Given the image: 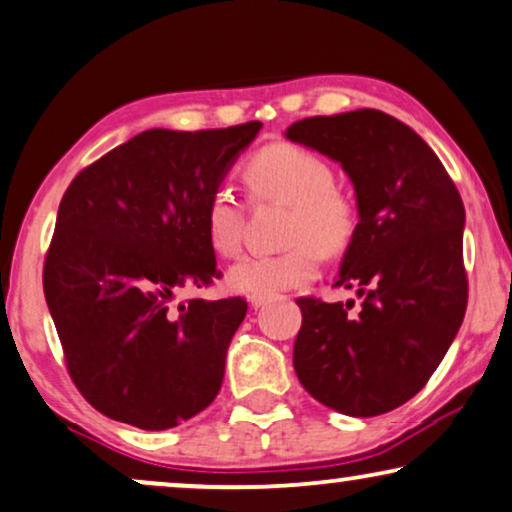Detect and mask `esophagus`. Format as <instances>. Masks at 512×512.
<instances>
[{
    "mask_svg": "<svg viewBox=\"0 0 512 512\" xmlns=\"http://www.w3.org/2000/svg\"><path fill=\"white\" fill-rule=\"evenodd\" d=\"M269 304V299H264V297H250V306L252 309H262V306H267Z\"/></svg>",
    "mask_w": 512,
    "mask_h": 512,
    "instance_id": "obj_1",
    "label": "esophagus"
}]
</instances>
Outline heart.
<instances>
[{"label": "heart", "instance_id": "heart-1", "mask_svg": "<svg viewBox=\"0 0 512 512\" xmlns=\"http://www.w3.org/2000/svg\"><path fill=\"white\" fill-rule=\"evenodd\" d=\"M243 182L252 201L290 206L285 241L278 255H248L227 274V285L248 297H278L316 278L320 252L339 255L358 227V210L335 187V173L309 149L276 142L243 163ZM243 201L227 187L210 192L203 206V229L217 255L236 257L243 245Z\"/></svg>", "mask_w": 512, "mask_h": 512}]
</instances>
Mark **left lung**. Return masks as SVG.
Returning <instances> with one entry per match:
<instances>
[{"instance_id": "1", "label": "left lung", "mask_w": 512, "mask_h": 512, "mask_svg": "<svg viewBox=\"0 0 512 512\" xmlns=\"http://www.w3.org/2000/svg\"><path fill=\"white\" fill-rule=\"evenodd\" d=\"M285 138L351 177L360 220L335 285L363 297L356 313L299 297L292 365L325 407L391 412L426 386L463 323V201L433 149L379 109L302 119Z\"/></svg>"}]
</instances>
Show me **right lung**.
<instances>
[{
	"mask_svg": "<svg viewBox=\"0 0 512 512\" xmlns=\"http://www.w3.org/2000/svg\"><path fill=\"white\" fill-rule=\"evenodd\" d=\"M260 128H152L67 187L46 252L44 295L67 372L105 417L166 431L220 391L248 302L175 295L222 276L203 206Z\"/></svg>",
	"mask_w": 512,
	"mask_h": 512,
	"instance_id": "add662e5",
	"label": "right lung"
}]
</instances>
